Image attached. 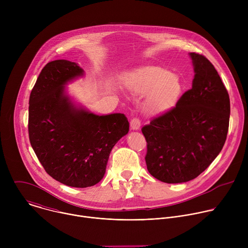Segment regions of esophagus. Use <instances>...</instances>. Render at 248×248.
<instances>
[{"label":"esophagus","mask_w":248,"mask_h":248,"mask_svg":"<svg viewBox=\"0 0 248 248\" xmlns=\"http://www.w3.org/2000/svg\"><path fill=\"white\" fill-rule=\"evenodd\" d=\"M140 125H141V122H140V120L138 118H132L131 119V121H130V127H131V129L136 130V129H138L140 127Z\"/></svg>","instance_id":"34e87169"}]
</instances>
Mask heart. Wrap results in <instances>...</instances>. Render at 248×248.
I'll list each match as a JSON object with an SVG mask.
<instances>
[{
	"mask_svg": "<svg viewBox=\"0 0 248 248\" xmlns=\"http://www.w3.org/2000/svg\"><path fill=\"white\" fill-rule=\"evenodd\" d=\"M124 84L134 94L148 95L147 110L154 115L171 110L184 92L181 78L169 69L158 66L137 70L126 78Z\"/></svg>",
	"mask_w": 248,
	"mask_h": 248,
	"instance_id": "obj_1",
	"label": "heart"
}]
</instances>
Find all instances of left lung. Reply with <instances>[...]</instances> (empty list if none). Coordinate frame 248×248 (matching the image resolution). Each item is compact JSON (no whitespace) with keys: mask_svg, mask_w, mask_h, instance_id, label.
Segmentation results:
<instances>
[{"mask_svg":"<svg viewBox=\"0 0 248 248\" xmlns=\"http://www.w3.org/2000/svg\"><path fill=\"white\" fill-rule=\"evenodd\" d=\"M189 55L195 73L192 88L175 107L141 128L147 170L167 184L197 178L221 152L229 130L230 97L218 72L205 56Z\"/></svg>","mask_w":248,"mask_h":248,"instance_id":"obj_1","label":"left lung"}]
</instances>
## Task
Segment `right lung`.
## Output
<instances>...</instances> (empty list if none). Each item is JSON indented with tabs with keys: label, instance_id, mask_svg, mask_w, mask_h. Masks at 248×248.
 I'll use <instances>...</instances> for the list:
<instances>
[{
	"label": "right lung",
	"instance_id": "obj_1",
	"mask_svg": "<svg viewBox=\"0 0 248 248\" xmlns=\"http://www.w3.org/2000/svg\"><path fill=\"white\" fill-rule=\"evenodd\" d=\"M82 75L76 62H48L30 93L28 113L30 144L46 172L80 188L103 179L113 147L129 129L124 114L96 116L75 107L63 85Z\"/></svg>",
	"mask_w": 248,
	"mask_h": 248
}]
</instances>
